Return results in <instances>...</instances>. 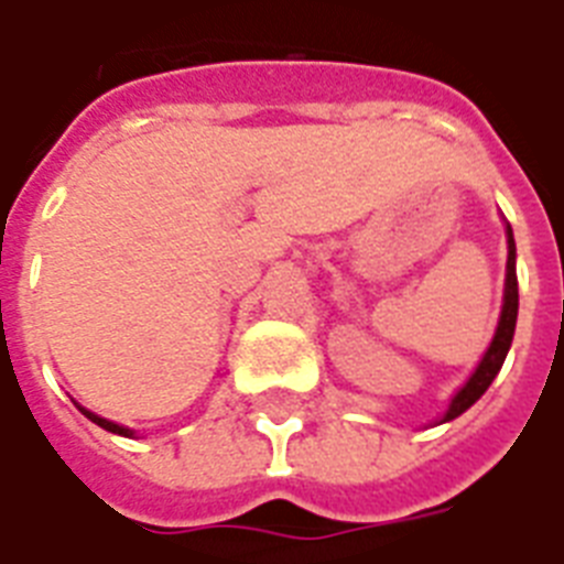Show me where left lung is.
<instances>
[{
  "mask_svg": "<svg viewBox=\"0 0 564 564\" xmlns=\"http://www.w3.org/2000/svg\"><path fill=\"white\" fill-rule=\"evenodd\" d=\"M517 307H520V290H517V247H513V232L508 226V281H505V307H501V319H498L496 338L486 350L484 362L477 366V371L471 375V380L456 392V399L449 402V411L444 416L447 420H456L459 414H465L486 390L489 383L496 380V375L505 366V356L510 350V341H513V329H517Z\"/></svg>",
  "mask_w": 564,
  "mask_h": 564,
  "instance_id": "1",
  "label": "left lung"
}]
</instances>
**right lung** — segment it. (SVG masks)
Listing matches in <instances>:
<instances>
[{
    "label": "right lung",
    "mask_w": 564,
    "mask_h": 564,
    "mask_svg": "<svg viewBox=\"0 0 564 564\" xmlns=\"http://www.w3.org/2000/svg\"><path fill=\"white\" fill-rule=\"evenodd\" d=\"M80 411H84V408H80ZM84 414H87V420H93V423H96V425H102V429H108V432H115V435H132L129 429H123V425L111 423V420H102V416L90 414V411H84Z\"/></svg>",
    "instance_id": "add662e5"
}]
</instances>
